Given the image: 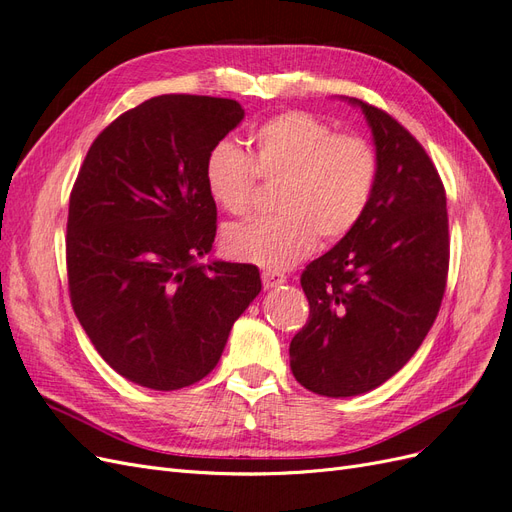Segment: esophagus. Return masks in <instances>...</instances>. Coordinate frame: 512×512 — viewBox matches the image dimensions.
I'll list each match as a JSON object with an SVG mask.
<instances>
[{
	"label": "esophagus",
	"mask_w": 512,
	"mask_h": 512,
	"mask_svg": "<svg viewBox=\"0 0 512 512\" xmlns=\"http://www.w3.org/2000/svg\"><path fill=\"white\" fill-rule=\"evenodd\" d=\"M284 282H286V275L282 271H275V269L262 271V284H265V288H275Z\"/></svg>",
	"instance_id": "obj_1"
}]
</instances>
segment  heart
Segmentation results:
<instances>
[{
	"instance_id": "1",
	"label": "heart",
	"mask_w": 512,
	"mask_h": 512,
	"mask_svg": "<svg viewBox=\"0 0 512 512\" xmlns=\"http://www.w3.org/2000/svg\"><path fill=\"white\" fill-rule=\"evenodd\" d=\"M250 156L230 141L215 143L205 160V185L220 209H252L258 181L275 185L271 218L224 230L230 258L286 269L314 250L316 239L335 243L359 226L376 190L380 160L365 136L335 132L305 111H286L258 126Z\"/></svg>"
}]
</instances>
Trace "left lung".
Instances as JSON below:
<instances>
[{"instance_id":"obj_1","label":"left lung","mask_w":512,"mask_h":512,"mask_svg":"<svg viewBox=\"0 0 512 512\" xmlns=\"http://www.w3.org/2000/svg\"><path fill=\"white\" fill-rule=\"evenodd\" d=\"M350 102L374 134L376 190L359 226L301 273L309 318L290 342L294 378L327 397L376 389L412 359L451 258L444 183L427 151L382 108Z\"/></svg>"}]
</instances>
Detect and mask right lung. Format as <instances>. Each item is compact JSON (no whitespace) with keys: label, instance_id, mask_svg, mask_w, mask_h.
Returning <instances> with one entry per match:
<instances>
[{"label":"right lung","instance_id":"add662e5","mask_svg":"<svg viewBox=\"0 0 512 512\" xmlns=\"http://www.w3.org/2000/svg\"><path fill=\"white\" fill-rule=\"evenodd\" d=\"M243 115L228 98H151L98 134L72 185V309L102 359L147 389L177 391L211 374L260 292L254 265L196 262L218 230L207 153Z\"/></svg>","mask_w":512,"mask_h":512}]
</instances>
